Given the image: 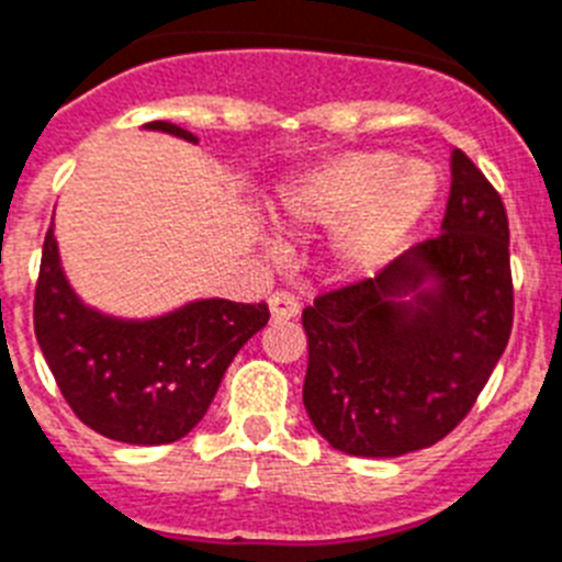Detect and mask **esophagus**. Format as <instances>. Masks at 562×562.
I'll list each match as a JSON object with an SVG mask.
<instances>
[{
	"mask_svg": "<svg viewBox=\"0 0 562 562\" xmlns=\"http://www.w3.org/2000/svg\"><path fill=\"white\" fill-rule=\"evenodd\" d=\"M268 308H271L273 319H294L300 314V300L291 291H273Z\"/></svg>",
	"mask_w": 562,
	"mask_h": 562,
	"instance_id": "obj_1",
	"label": "esophagus"
}]
</instances>
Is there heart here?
<instances>
[{
  "mask_svg": "<svg viewBox=\"0 0 562 562\" xmlns=\"http://www.w3.org/2000/svg\"><path fill=\"white\" fill-rule=\"evenodd\" d=\"M440 177L423 159L394 150H348L289 179L273 200L285 231L337 228L331 259L342 273L383 266L428 214Z\"/></svg>",
  "mask_w": 562,
  "mask_h": 562,
  "instance_id": "heart-1",
  "label": "heart"
}]
</instances>
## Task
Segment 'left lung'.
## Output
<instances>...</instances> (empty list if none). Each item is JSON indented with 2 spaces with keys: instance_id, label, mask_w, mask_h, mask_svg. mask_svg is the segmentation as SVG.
Returning a JSON list of instances; mask_svg holds the SVG:
<instances>
[{
  "instance_id": "1",
  "label": "left lung",
  "mask_w": 562,
  "mask_h": 562,
  "mask_svg": "<svg viewBox=\"0 0 562 562\" xmlns=\"http://www.w3.org/2000/svg\"><path fill=\"white\" fill-rule=\"evenodd\" d=\"M508 216L463 150H451L442 234L374 280L328 291L303 311V403L334 449L400 457L463 423L512 337Z\"/></svg>"
}]
</instances>
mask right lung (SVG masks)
Listing matches in <instances>:
<instances>
[{
	"label": "right lung",
	"instance_id": "right-lung-1",
	"mask_svg": "<svg viewBox=\"0 0 562 562\" xmlns=\"http://www.w3.org/2000/svg\"><path fill=\"white\" fill-rule=\"evenodd\" d=\"M145 128L196 143L173 122ZM268 317L266 303L231 300H196L154 319L108 317L65 280L54 223L45 234L33 331L74 414L108 440L162 446L186 437L209 412L231 360Z\"/></svg>",
	"mask_w": 562,
	"mask_h": 562
}]
</instances>
